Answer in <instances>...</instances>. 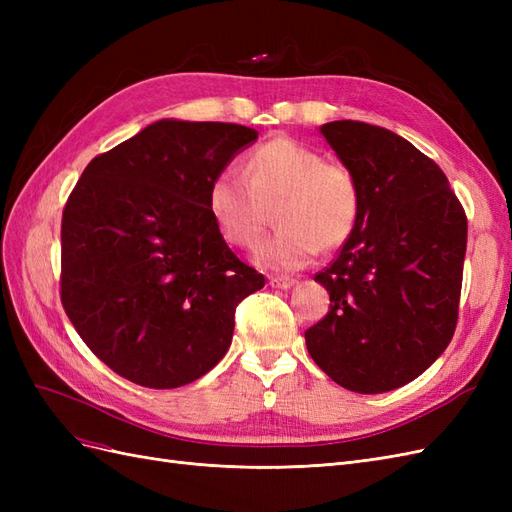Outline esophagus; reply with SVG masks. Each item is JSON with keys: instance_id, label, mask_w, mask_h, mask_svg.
Segmentation results:
<instances>
[{"instance_id": "1", "label": "esophagus", "mask_w": 512, "mask_h": 512, "mask_svg": "<svg viewBox=\"0 0 512 512\" xmlns=\"http://www.w3.org/2000/svg\"><path fill=\"white\" fill-rule=\"evenodd\" d=\"M269 284H271L273 288L288 290V288H292L294 284H297V280H292V277H269Z\"/></svg>"}]
</instances>
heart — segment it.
<instances>
[{"label":"heart","instance_id":"1","mask_svg":"<svg viewBox=\"0 0 512 512\" xmlns=\"http://www.w3.org/2000/svg\"><path fill=\"white\" fill-rule=\"evenodd\" d=\"M273 207L280 228L256 247V262L299 271L320 247L335 250L352 235L361 188L348 166L327 162L320 151L288 136L256 147L243 173L224 168L209 183V215L230 245L252 247Z\"/></svg>","mask_w":512,"mask_h":512}]
</instances>
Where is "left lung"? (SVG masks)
<instances>
[{
    "instance_id": "left-lung-1",
    "label": "left lung",
    "mask_w": 512,
    "mask_h": 512,
    "mask_svg": "<svg viewBox=\"0 0 512 512\" xmlns=\"http://www.w3.org/2000/svg\"><path fill=\"white\" fill-rule=\"evenodd\" d=\"M320 134L361 188V213L342 252L314 280L329 314L305 331L316 365L354 393L399 389L451 344L468 218L442 168L406 138L363 121Z\"/></svg>"
}]
</instances>
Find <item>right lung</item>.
Here are the masks:
<instances>
[{"mask_svg": "<svg viewBox=\"0 0 512 512\" xmlns=\"http://www.w3.org/2000/svg\"><path fill=\"white\" fill-rule=\"evenodd\" d=\"M258 132L151 123L87 164L61 218V305L115 374L147 389L205 376L232 342L237 305L265 286L215 228L213 177Z\"/></svg>", "mask_w": 512, "mask_h": 512, "instance_id": "1", "label": "right lung"}]
</instances>
